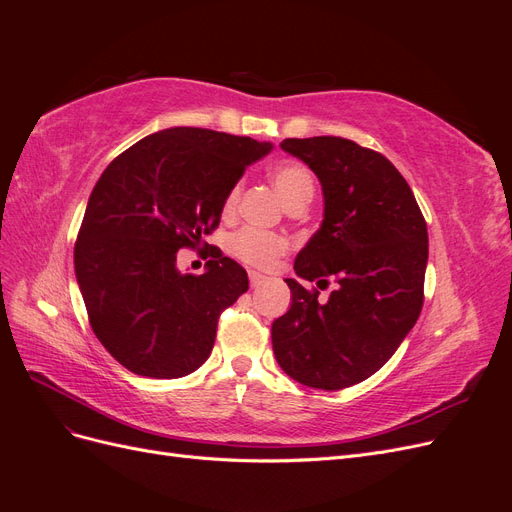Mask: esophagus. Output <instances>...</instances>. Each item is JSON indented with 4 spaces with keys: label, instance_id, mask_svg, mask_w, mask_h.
<instances>
[{
    "label": "esophagus",
    "instance_id": "1",
    "mask_svg": "<svg viewBox=\"0 0 512 512\" xmlns=\"http://www.w3.org/2000/svg\"><path fill=\"white\" fill-rule=\"evenodd\" d=\"M247 275H250V284L252 286H260L262 282H265V275H260L258 271H250Z\"/></svg>",
    "mask_w": 512,
    "mask_h": 512
}]
</instances>
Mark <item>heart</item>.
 <instances>
[{"mask_svg": "<svg viewBox=\"0 0 512 512\" xmlns=\"http://www.w3.org/2000/svg\"><path fill=\"white\" fill-rule=\"evenodd\" d=\"M271 181L284 198L286 205L297 200H312L316 183L314 175L299 162H280L271 168ZM241 198V183H235L224 198V213H235ZM288 250V241L282 235H275L260 228H243L230 239V252L245 265L252 267H271L275 258H280Z\"/></svg>", "mask_w": 512, "mask_h": 512, "instance_id": "obj_1", "label": "heart"}]
</instances>
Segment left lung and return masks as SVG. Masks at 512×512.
<instances>
[{
  "mask_svg": "<svg viewBox=\"0 0 512 512\" xmlns=\"http://www.w3.org/2000/svg\"><path fill=\"white\" fill-rule=\"evenodd\" d=\"M320 179L324 220L294 260L327 301L286 280L292 305L271 327L273 352L290 378L312 389L359 384L391 359L423 309L427 224L408 181L382 153L339 136L280 145Z\"/></svg>",
  "mask_w": 512,
  "mask_h": 512,
  "instance_id": "8db88e82",
  "label": "left lung"
}]
</instances>
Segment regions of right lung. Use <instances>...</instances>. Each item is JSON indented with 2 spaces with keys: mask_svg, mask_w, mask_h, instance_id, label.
Masks as SVG:
<instances>
[{
  "mask_svg": "<svg viewBox=\"0 0 512 512\" xmlns=\"http://www.w3.org/2000/svg\"><path fill=\"white\" fill-rule=\"evenodd\" d=\"M271 143L205 128L145 136L106 166L74 243L89 324L136 376L173 380L203 365L220 314L250 288L245 269L211 250L205 273L177 252L218 228L224 198ZM207 245V243H205Z\"/></svg>",
  "mask_w": 512,
  "mask_h": 512,
  "instance_id": "1",
  "label": "right lung"
}]
</instances>
